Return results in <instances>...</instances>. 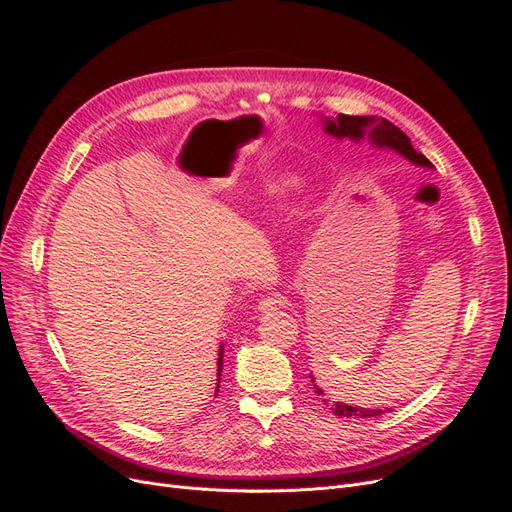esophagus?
I'll list each match as a JSON object with an SVG mask.
<instances>
[{"label": "esophagus", "mask_w": 512, "mask_h": 512, "mask_svg": "<svg viewBox=\"0 0 512 512\" xmlns=\"http://www.w3.org/2000/svg\"><path fill=\"white\" fill-rule=\"evenodd\" d=\"M286 303H288V297L284 292H271V294H267V297L260 299L258 309L262 314H267V312H273V309H277V307H284Z\"/></svg>", "instance_id": "34e87169"}]
</instances>
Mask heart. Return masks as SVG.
<instances>
[{"mask_svg":"<svg viewBox=\"0 0 512 512\" xmlns=\"http://www.w3.org/2000/svg\"><path fill=\"white\" fill-rule=\"evenodd\" d=\"M209 282H211V280H207V284H209Z\"/></svg>","mask_w":512,"mask_h":512,"instance_id":"obj_1","label":"heart"}]
</instances>
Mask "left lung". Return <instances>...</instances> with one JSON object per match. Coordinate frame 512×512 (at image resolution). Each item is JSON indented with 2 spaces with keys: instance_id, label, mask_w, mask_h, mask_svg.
Returning <instances> with one entry per match:
<instances>
[{
  "instance_id": "1",
  "label": "left lung",
  "mask_w": 512,
  "mask_h": 512,
  "mask_svg": "<svg viewBox=\"0 0 512 512\" xmlns=\"http://www.w3.org/2000/svg\"><path fill=\"white\" fill-rule=\"evenodd\" d=\"M324 126H327V132L337 136V138H344V136H350V138H359L365 136L367 128L369 130V138L371 143L378 145V147H391L395 151H399L401 156H406L410 162L414 164H423V166H429V160L423 156L421 151H416L410 143V138L401 132L397 126H393V123L389 119H374V117H359V115H339L337 119H329L324 121ZM314 382V378H312ZM314 389L320 397H324L322 389H318V384L314 382ZM324 404L329 406V410L335 414V416H342V418H374V416H382L384 410H365V408H352V406H346V404H329V399L324 397L322 399Z\"/></svg>"
}]
</instances>
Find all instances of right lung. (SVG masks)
Instances as JSON below:
<instances>
[{
	"instance_id": "add662e5",
	"label": "right lung",
	"mask_w": 512,
	"mask_h": 512,
	"mask_svg": "<svg viewBox=\"0 0 512 512\" xmlns=\"http://www.w3.org/2000/svg\"><path fill=\"white\" fill-rule=\"evenodd\" d=\"M222 352H224V348L220 350V359H218V384H220V371H222Z\"/></svg>"
}]
</instances>
